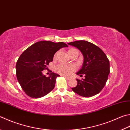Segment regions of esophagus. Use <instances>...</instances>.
<instances>
[{
    "label": "esophagus",
    "mask_w": 130,
    "mask_h": 130,
    "mask_svg": "<svg viewBox=\"0 0 130 130\" xmlns=\"http://www.w3.org/2000/svg\"><path fill=\"white\" fill-rule=\"evenodd\" d=\"M63 77H64L65 78L67 79H68V80H69V79H70V78H69V77H66V76H65V75H64V76H63Z\"/></svg>",
    "instance_id": "34e87169"
}]
</instances>
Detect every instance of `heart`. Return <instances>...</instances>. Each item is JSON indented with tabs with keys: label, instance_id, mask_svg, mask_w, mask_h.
I'll list each match as a JSON object with an SVG mask.
<instances>
[{
	"label": "heart",
	"instance_id": "obj_1",
	"mask_svg": "<svg viewBox=\"0 0 130 130\" xmlns=\"http://www.w3.org/2000/svg\"><path fill=\"white\" fill-rule=\"evenodd\" d=\"M75 49H70L69 50V52L70 51L74 50ZM57 53L54 55V58H56ZM77 66L75 65H65V64H59L56 68V70L59 74L61 75H65V76H69L72 73L77 70Z\"/></svg>",
	"mask_w": 130,
	"mask_h": 130
}]
</instances>
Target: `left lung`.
<instances>
[{
  "instance_id": "left-lung-1",
  "label": "left lung",
  "mask_w": 130,
  "mask_h": 130,
  "mask_svg": "<svg viewBox=\"0 0 130 130\" xmlns=\"http://www.w3.org/2000/svg\"><path fill=\"white\" fill-rule=\"evenodd\" d=\"M81 52L84 61L82 67L77 73L85 78L77 79V85L72 90L84 97L98 94L104 88L110 73V62L105 53L98 46L85 40L69 42Z\"/></svg>"
}]
</instances>
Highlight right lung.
Masks as SVG:
<instances>
[{
	"label": "right lung",
	"mask_w": 130,
	"mask_h": 130,
	"mask_svg": "<svg viewBox=\"0 0 130 130\" xmlns=\"http://www.w3.org/2000/svg\"><path fill=\"white\" fill-rule=\"evenodd\" d=\"M67 46L63 42L41 41L32 45L20 55L16 65V77L27 95L41 98L54 89L56 78L60 75L52 72L46 77L42 71L48 69L47 65L53 61L56 52Z\"/></svg>",
	"instance_id": "1"
}]
</instances>
